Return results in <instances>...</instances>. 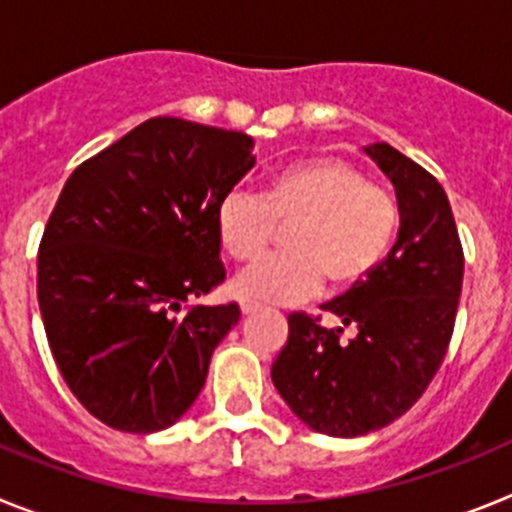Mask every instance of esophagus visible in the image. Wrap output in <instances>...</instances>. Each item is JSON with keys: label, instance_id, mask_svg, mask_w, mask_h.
Segmentation results:
<instances>
[{"label": "esophagus", "instance_id": "1", "mask_svg": "<svg viewBox=\"0 0 512 512\" xmlns=\"http://www.w3.org/2000/svg\"><path fill=\"white\" fill-rule=\"evenodd\" d=\"M261 307L259 305H251V302H243L241 305V312L243 315H256V312H259Z\"/></svg>", "mask_w": 512, "mask_h": 512}]
</instances>
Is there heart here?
<instances>
[{"mask_svg": "<svg viewBox=\"0 0 512 512\" xmlns=\"http://www.w3.org/2000/svg\"><path fill=\"white\" fill-rule=\"evenodd\" d=\"M397 205L364 171L343 158L297 161L269 179L264 197L235 189L215 215L217 241L230 259L251 264L269 248L277 225L284 248L235 277L233 295L251 305H297L318 295L323 279L336 292L359 287L382 266L397 233Z\"/></svg>", "mask_w": 512, "mask_h": 512, "instance_id": "b5f03b06", "label": "heart"}]
</instances>
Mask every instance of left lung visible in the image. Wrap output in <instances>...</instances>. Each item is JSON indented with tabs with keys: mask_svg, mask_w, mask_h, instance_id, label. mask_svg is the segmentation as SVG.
Returning <instances> with one entry per match:
<instances>
[{
	"mask_svg": "<svg viewBox=\"0 0 512 512\" xmlns=\"http://www.w3.org/2000/svg\"><path fill=\"white\" fill-rule=\"evenodd\" d=\"M364 153L395 187L397 243L366 282L325 302L338 328L292 312L287 343L271 364V382L289 410L336 438L379 431L418 402L449 348L464 279L441 184L390 143ZM348 324L357 328L351 342L340 338Z\"/></svg>",
	"mask_w": 512,
	"mask_h": 512,
	"instance_id": "8db88e82",
	"label": "left lung"
}]
</instances>
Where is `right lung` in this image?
<instances>
[{
  "label": "right lung",
  "instance_id": "add662e5",
  "mask_svg": "<svg viewBox=\"0 0 512 512\" xmlns=\"http://www.w3.org/2000/svg\"><path fill=\"white\" fill-rule=\"evenodd\" d=\"M253 138L151 117L69 176L38 253V305L76 400L125 433H156L205 387L238 305L184 302L225 279L215 215L253 169Z\"/></svg>",
  "mask_w": 512,
  "mask_h": 512
}]
</instances>
